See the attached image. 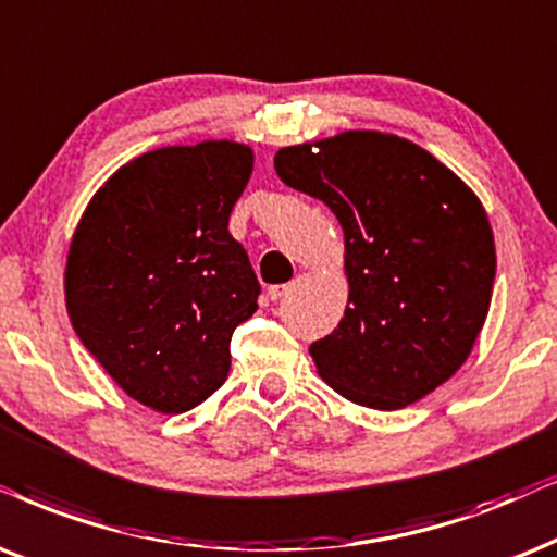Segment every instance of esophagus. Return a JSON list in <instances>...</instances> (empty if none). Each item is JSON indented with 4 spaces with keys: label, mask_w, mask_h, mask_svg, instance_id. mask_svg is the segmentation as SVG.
<instances>
[{
    "label": "esophagus",
    "mask_w": 557,
    "mask_h": 557,
    "mask_svg": "<svg viewBox=\"0 0 557 557\" xmlns=\"http://www.w3.org/2000/svg\"><path fill=\"white\" fill-rule=\"evenodd\" d=\"M288 288H292V286H288V284L271 286V288H269V299H271V301H278V299H284V296L288 294Z\"/></svg>",
    "instance_id": "esophagus-1"
}]
</instances>
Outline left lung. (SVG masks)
<instances>
[{"mask_svg":"<svg viewBox=\"0 0 557 557\" xmlns=\"http://www.w3.org/2000/svg\"><path fill=\"white\" fill-rule=\"evenodd\" d=\"M273 165L345 235L348 309L309 345L317 373L381 411L435 392L488 314L496 250L479 197L424 148L375 129L281 148Z\"/></svg>","mask_w":557,"mask_h":557,"instance_id":"1","label":"left lung"}]
</instances>
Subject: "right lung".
Here are the masks:
<instances>
[{
	"mask_svg": "<svg viewBox=\"0 0 557 557\" xmlns=\"http://www.w3.org/2000/svg\"><path fill=\"white\" fill-rule=\"evenodd\" d=\"M252 150L205 140L137 156L94 194L66 261L78 341L135 401L182 414L230 371V341L258 309L248 252L230 235Z\"/></svg>",
	"mask_w": 557,
	"mask_h": 557,
	"instance_id": "add662e5",
	"label": "right lung"
}]
</instances>
